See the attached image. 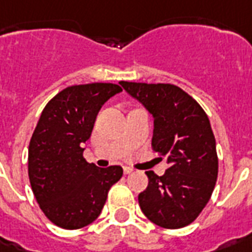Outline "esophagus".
I'll return each mask as SVG.
<instances>
[{"label": "esophagus", "mask_w": 252, "mask_h": 252, "mask_svg": "<svg viewBox=\"0 0 252 252\" xmlns=\"http://www.w3.org/2000/svg\"><path fill=\"white\" fill-rule=\"evenodd\" d=\"M132 171H134V169L130 168V167H124V172H125V175H128V173H131Z\"/></svg>", "instance_id": "34e87169"}]
</instances>
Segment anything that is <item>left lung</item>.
<instances>
[{
    "instance_id": "1",
    "label": "left lung",
    "mask_w": 252,
    "mask_h": 252,
    "mask_svg": "<svg viewBox=\"0 0 252 252\" xmlns=\"http://www.w3.org/2000/svg\"><path fill=\"white\" fill-rule=\"evenodd\" d=\"M154 117V151L169 164L163 176L147 171L138 201L143 214L164 229L192 223L210 200L218 176L216 139L196 99L172 84L121 81Z\"/></svg>"
}]
</instances>
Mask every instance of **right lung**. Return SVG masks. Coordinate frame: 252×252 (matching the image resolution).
I'll return each mask as SVG.
<instances>
[{"instance_id":"1","label":"right lung","mask_w":252,"mask_h":252,"mask_svg":"<svg viewBox=\"0 0 252 252\" xmlns=\"http://www.w3.org/2000/svg\"><path fill=\"white\" fill-rule=\"evenodd\" d=\"M122 88L112 83L72 85L44 106L29 146V179L52 223L76 230L98 217L109 189L124 175L120 165L98 168L83 157L99 109Z\"/></svg>"}]
</instances>
